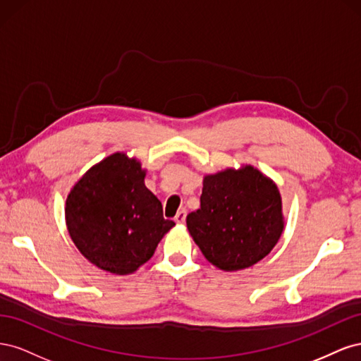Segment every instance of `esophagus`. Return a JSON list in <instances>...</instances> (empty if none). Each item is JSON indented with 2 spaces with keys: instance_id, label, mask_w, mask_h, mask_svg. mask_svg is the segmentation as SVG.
<instances>
[{
  "instance_id": "esophagus-1",
  "label": "esophagus",
  "mask_w": 361,
  "mask_h": 361,
  "mask_svg": "<svg viewBox=\"0 0 361 361\" xmlns=\"http://www.w3.org/2000/svg\"><path fill=\"white\" fill-rule=\"evenodd\" d=\"M185 218H187V209H185V207H182V209L176 214V216H174V221H176L178 224H183L185 223Z\"/></svg>"
}]
</instances>
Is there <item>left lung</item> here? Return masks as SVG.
Masks as SVG:
<instances>
[{"mask_svg": "<svg viewBox=\"0 0 361 361\" xmlns=\"http://www.w3.org/2000/svg\"><path fill=\"white\" fill-rule=\"evenodd\" d=\"M187 227L203 256L223 271H241L269 255L285 228L276 182L253 166L203 178L200 209Z\"/></svg>", "mask_w": 361, "mask_h": 361, "instance_id": "left-lung-1", "label": "left lung"}]
</instances>
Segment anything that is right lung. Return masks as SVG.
Returning <instances> with one entry per match:
<instances>
[{"mask_svg":"<svg viewBox=\"0 0 361 361\" xmlns=\"http://www.w3.org/2000/svg\"><path fill=\"white\" fill-rule=\"evenodd\" d=\"M145 178L137 158L116 152L87 170L68 194L64 216L73 244L93 265L116 276L145 265L174 226Z\"/></svg>","mask_w":361,"mask_h":361,"instance_id":"1","label":"right lung"}]
</instances>
